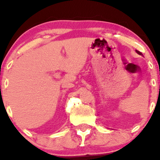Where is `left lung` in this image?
Wrapping results in <instances>:
<instances>
[{"label": "left lung", "mask_w": 160, "mask_h": 160, "mask_svg": "<svg viewBox=\"0 0 160 160\" xmlns=\"http://www.w3.org/2000/svg\"><path fill=\"white\" fill-rule=\"evenodd\" d=\"M136 52L138 53V54L141 55V56H143V55H142V53H141V52H139V51H138V50H136Z\"/></svg>", "instance_id": "obj_1"}]
</instances>
